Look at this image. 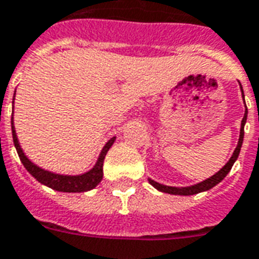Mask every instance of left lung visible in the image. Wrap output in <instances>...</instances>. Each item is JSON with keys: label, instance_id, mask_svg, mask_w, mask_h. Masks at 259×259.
Instances as JSON below:
<instances>
[{"label": "left lung", "instance_id": "1", "mask_svg": "<svg viewBox=\"0 0 259 259\" xmlns=\"http://www.w3.org/2000/svg\"><path fill=\"white\" fill-rule=\"evenodd\" d=\"M244 98V96H243ZM245 120H247V108H245V113H244V118L241 120V129H240V139H239V144L236 147V150H234L233 155L232 158L229 159V162L223 166L218 174H215L212 178L209 179L204 180V182H201L198 185L195 186H191V187H170V186H163V185H159L157 182H154V180L150 179V183H151L157 190L159 191H163V193H168V194H175V195H193V194H197V193H201V191H206L212 189L213 186H217L219 182H222L225 178H226V175L230 172V169L233 166V163L236 162V159L239 158V154H240V150H241V144H243V137H244V124H245Z\"/></svg>", "mask_w": 259, "mask_h": 259}]
</instances>
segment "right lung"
<instances>
[{
    "label": "right lung",
    "instance_id": "1",
    "mask_svg": "<svg viewBox=\"0 0 259 259\" xmlns=\"http://www.w3.org/2000/svg\"><path fill=\"white\" fill-rule=\"evenodd\" d=\"M11 124H12V137H14V144L16 147V151H18V155H19L20 161L23 163V166L27 169V172L37 179L42 185L51 187L53 190L57 191H64V193H80V191H89L91 189H94L100 182L102 180V165H104V158L107 155L108 150L111 148V146L115 141V137H112L111 140L108 141L105 147L102 148L101 154H100V158L97 161L96 166L91 169L90 172H87L84 175H79V176H64V175H57L51 174L48 170H44V169L38 168L34 163H31L27 157H26L22 148L19 146V141H18V137H16V132H15L14 122L11 120Z\"/></svg>",
    "mask_w": 259,
    "mask_h": 259
}]
</instances>
